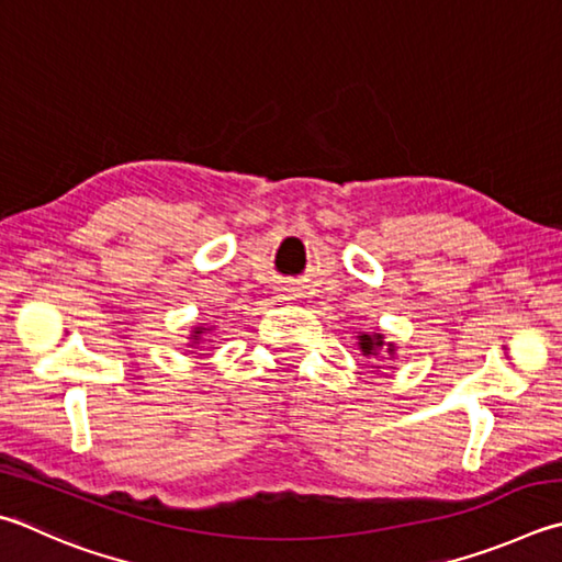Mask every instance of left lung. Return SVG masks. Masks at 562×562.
<instances>
[{"mask_svg":"<svg viewBox=\"0 0 562 562\" xmlns=\"http://www.w3.org/2000/svg\"><path fill=\"white\" fill-rule=\"evenodd\" d=\"M383 346H385L383 334H361L359 336V349L363 351V356H373V359H375ZM393 351H395V346L387 344V353L393 356ZM379 369H381V366H379Z\"/></svg>","mask_w":562,"mask_h":562,"instance_id":"1","label":"left lung"}]
</instances>
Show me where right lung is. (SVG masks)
I'll return each instance as SVG.
<instances>
[{
	"label": "right lung",
	"mask_w": 562,
	"mask_h": 562,
	"mask_svg": "<svg viewBox=\"0 0 562 562\" xmlns=\"http://www.w3.org/2000/svg\"><path fill=\"white\" fill-rule=\"evenodd\" d=\"M203 334H209V329H203V326H196V329H193V331H191V339H193L191 344H199V341H201V336H203Z\"/></svg>",
	"instance_id": "add662e5"
}]
</instances>
